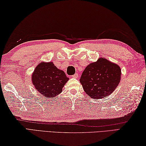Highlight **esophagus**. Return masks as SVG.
I'll list each match as a JSON object with an SVG mask.
<instances>
[{
	"mask_svg": "<svg viewBox=\"0 0 146 146\" xmlns=\"http://www.w3.org/2000/svg\"><path fill=\"white\" fill-rule=\"evenodd\" d=\"M72 78H78V73H76L75 74H74L72 76Z\"/></svg>",
	"mask_w": 146,
	"mask_h": 146,
	"instance_id": "34e87169",
	"label": "esophagus"
}]
</instances>
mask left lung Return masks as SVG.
I'll use <instances>...</instances> for the list:
<instances>
[{
	"mask_svg": "<svg viewBox=\"0 0 146 146\" xmlns=\"http://www.w3.org/2000/svg\"><path fill=\"white\" fill-rule=\"evenodd\" d=\"M121 78V69L118 65L100 58L86 66L80 81L89 97L99 99L113 93Z\"/></svg>",
	"mask_w": 146,
	"mask_h": 146,
	"instance_id": "8db88e82",
	"label": "left lung"
}]
</instances>
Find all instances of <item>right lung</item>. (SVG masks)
<instances>
[{"mask_svg":"<svg viewBox=\"0 0 146 146\" xmlns=\"http://www.w3.org/2000/svg\"><path fill=\"white\" fill-rule=\"evenodd\" d=\"M35 89L45 98H52L60 94L69 78L52 62L40 63L35 68L32 76Z\"/></svg>","mask_w":146,"mask_h":146,"instance_id":"obj_1","label":"right lung"}]
</instances>
